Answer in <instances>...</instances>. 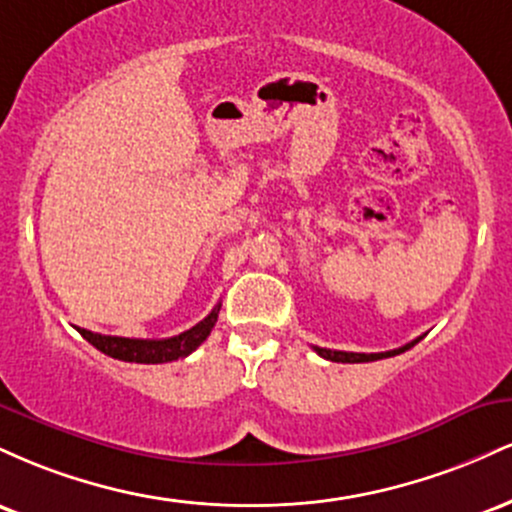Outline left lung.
Wrapping results in <instances>:
<instances>
[{"mask_svg":"<svg viewBox=\"0 0 512 512\" xmlns=\"http://www.w3.org/2000/svg\"><path fill=\"white\" fill-rule=\"evenodd\" d=\"M419 339L399 346V349L383 351V354H354V351H332V349H322V346H313V349H315V354H320L322 358H327V361H334V363H368V361H380V358H390V356L402 354V351L411 349V346L419 342Z\"/></svg>","mask_w":512,"mask_h":512,"instance_id":"left-lung-1","label":"left lung"}]
</instances>
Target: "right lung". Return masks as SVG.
<instances>
[{
    "mask_svg": "<svg viewBox=\"0 0 512 512\" xmlns=\"http://www.w3.org/2000/svg\"><path fill=\"white\" fill-rule=\"evenodd\" d=\"M219 310L221 303L216 305L211 313L204 317L202 322H197L195 327L185 330L178 337L170 339H129V337H110V334H96L79 330L81 337L86 339L88 344L96 346L98 351H103L105 356L117 358V361H127V363H168V361H178V358L190 356L192 351L197 349L204 339L209 337L211 327L216 325L219 320Z\"/></svg>",
    "mask_w": 512,
    "mask_h": 512,
    "instance_id": "obj_1",
    "label": "right lung"
}]
</instances>
